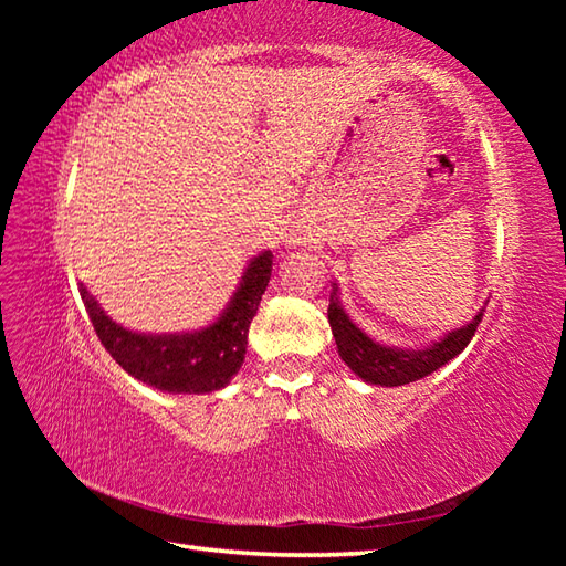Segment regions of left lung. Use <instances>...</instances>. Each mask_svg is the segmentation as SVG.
<instances>
[{"mask_svg": "<svg viewBox=\"0 0 566 566\" xmlns=\"http://www.w3.org/2000/svg\"><path fill=\"white\" fill-rule=\"evenodd\" d=\"M484 310L476 314V317L449 332L444 339L434 342L432 347L421 352H407V349H391L385 344L371 342L367 334L359 327H354L347 314L342 312L337 302V292H332L329 300V327L334 334V342H337L339 357L347 361V367L354 375L361 377L369 385H381V387H401L409 385V381H417L421 377L432 375L439 367H444L449 359H454L459 352H462L469 342H472L474 332L482 322Z\"/></svg>", "mask_w": 566, "mask_h": 566, "instance_id": "1", "label": "left lung"}]
</instances>
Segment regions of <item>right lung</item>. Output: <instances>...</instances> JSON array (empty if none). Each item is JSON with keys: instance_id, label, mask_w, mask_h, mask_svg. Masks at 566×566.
Listing matches in <instances>:
<instances>
[{"instance_id": "1", "label": "right lung", "mask_w": 566, "mask_h": 566, "mask_svg": "<svg viewBox=\"0 0 566 566\" xmlns=\"http://www.w3.org/2000/svg\"><path fill=\"white\" fill-rule=\"evenodd\" d=\"M272 276V254L264 252L247 266L229 310L212 327L195 334H137L119 327L82 286V300L104 349L124 371L161 391L222 389L242 367L247 332Z\"/></svg>"}]
</instances>
